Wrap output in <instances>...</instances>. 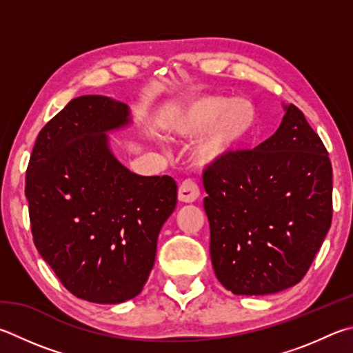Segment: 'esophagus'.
<instances>
[{"label": "esophagus", "mask_w": 353, "mask_h": 353, "mask_svg": "<svg viewBox=\"0 0 353 353\" xmlns=\"http://www.w3.org/2000/svg\"><path fill=\"white\" fill-rule=\"evenodd\" d=\"M199 194H201V191H199V187L196 185V182L193 181H183L181 183V187H179V193L177 197L179 201L183 202V203H193L197 201Z\"/></svg>", "instance_id": "1"}]
</instances>
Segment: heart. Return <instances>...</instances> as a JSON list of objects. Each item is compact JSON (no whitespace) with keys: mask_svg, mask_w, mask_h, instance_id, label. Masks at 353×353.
Segmentation results:
<instances>
[{"mask_svg":"<svg viewBox=\"0 0 353 353\" xmlns=\"http://www.w3.org/2000/svg\"><path fill=\"white\" fill-rule=\"evenodd\" d=\"M259 123L258 108L245 97L203 94L177 105L163 115V130L172 137L197 140L191 159L199 168L232 160L245 148Z\"/></svg>","mask_w":353,"mask_h":353,"instance_id":"1","label":"heart"}]
</instances>
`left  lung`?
<instances>
[{
    "instance_id": "8db88e82",
    "label": "left lung",
    "mask_w": 353,
    "mask_h": 353,
    "mask_svg": "<svg viewBox=\"0 0 353 353\" xmlns=\"http://www.w3.org/2000/svg\"><path fill=\"white\" fill-rule=\"evenodd\" d=\"M254 150L203 172L210 254L234 294H272L298 284L332 223V165L294 105Z\"/></svg>"
}]
</instances>
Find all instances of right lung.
<instances>
[{"instance_id": "1", "label": "right lung", "mask_w": 353, "mask_h": 353, "mask_svg": "<svg viewBox=\"0 0 353 353\" xmlns=\"http://www.w3.org/2000/svg\"><path fill=\"white\" fill-rule=\"evenodd\" d=\"M132 123L103 95L70 100L38 134L26 171L34 243L68 290L97 304L142 292L160 228L177 202L170 176H139L114 156L108 132Z\"/></svg>"}]
</instances>
